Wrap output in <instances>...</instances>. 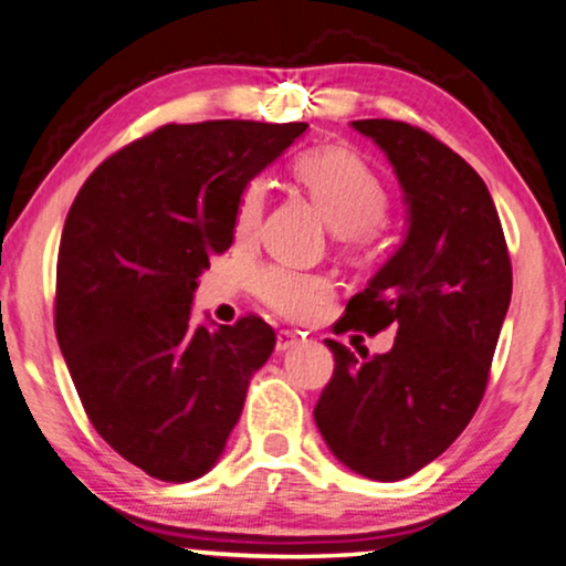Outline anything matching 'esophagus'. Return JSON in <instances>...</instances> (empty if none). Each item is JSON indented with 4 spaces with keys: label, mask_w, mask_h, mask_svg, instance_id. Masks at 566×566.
Listing matches in <instances>:
<instances>
[{
    "label": "esophagus",
    "mask_w": 566,
    "mask_h": 566,
    "mask_svg": "<svg viewBox=\"0 0 566 566\" xmlns=\"http://www.w3.org/2000/svg\"><path fill=\"white\" fill-rule=\"evenodd\" d=\"M293 344H298V334H296V332H291V329H281V332H277V342H275V349H277V352L291 349Z\"/></svg>",
    "instance_id": "obj_1"
}]
</instances>
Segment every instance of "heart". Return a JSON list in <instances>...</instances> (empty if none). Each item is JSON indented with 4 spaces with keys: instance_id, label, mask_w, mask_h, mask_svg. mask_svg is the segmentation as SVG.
<instances>
[{
    "instance_id": "obj_1",
    "label": "heart",
    "mask_w": 566,
    "mask_h": 566,
    "mask_svg": "<svg viewBox=\"0 0 566 566\" xmlns=\"http://www.w3.org/2000/svg\"><path fill=\"white\" fill-rule=\"evenodd\" d=\"M291 174L306 188L334 232L352 244H365L390 211L382 178L355 150L339 145L311 147L291 160ZM265 209V188L250 181L234 209V237L250 240ZM255 296L285 318H311L332 296V281L283 265H265L252 275Z\"/></svg>"
}]
</instances>
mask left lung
<instances>
[{"label":"left lung","instance_id":"obj_1","mask_svg":"<svg viewBox=\"0 0 566 566\" xmlns=\"http://www.w3.org/2000/svg\"><path fill=\"white\" fill-rule=\"evenodd\" d=\"M388 155L408 207V232L342 329L392 326L385 355L326 339L334 375L314 408L337 460L363 478L396 482L437 460L478 411L513 291L501 217L470 163L419 127L357 119Z\"/></svg>","mask_w":566,"mask_h":566}]
</instances>
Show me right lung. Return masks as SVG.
Wrapping results in <instances>:
<instances>
[{"instance_id": "right-lung-1", "label": "right lung", "mask_w": 566, "mask_h": 566, "mask_svg": "<svg viewBox=\"0 0 566 566\" xmlns=\"http://www.w3.org/2000/svg\"><path fill=\"white\" fill-rule=\"evenodd\" d=\"M306 122L163 125L109 155L65 217L55 337L99 437L163 482L217 464L275 347L250 314L191 326L196 281L234 240L242 188Z\"/></svg>"}]
</instances>
